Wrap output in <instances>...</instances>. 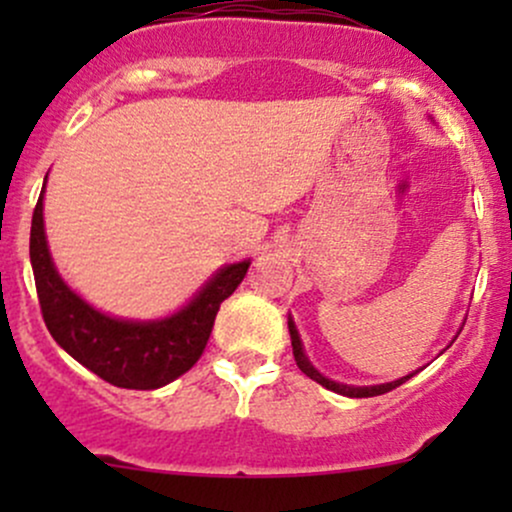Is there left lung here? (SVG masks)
I'll use <instances>...</instances> for the list:
<instances>
[{"instance_id": "1", "label": "left lung", "mask_w": 512, "mask_h": 512, "mask_svg": "<svg viewBox=\"0 0 512 512\" xmlns=\"http://www.w3.org/2000/svg\"><path fill=\"white\" fill-rule=\"evenodd\" d=\"M289 332H291V346H293V358H296V366L303 370L305 375H308L310 380H315V383H320L322 387H327V390L332 392H339V395H346V397H375V395H385V392L395 390V387H399L402 383H407V380L411 378V375H407V378H399L395 380V383H385V385H373V387H349V385H339L334 383V380L330 378H322L317 370L310 366V361L305 358L303 354V344H301V337H298V330L296 325H293V320H289Z\"/></svg>"}]
</instances>
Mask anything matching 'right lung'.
Returning <instances> with one entry per match:
<instances>
[{
  "label": "right lung",
  "instance_id": "right-lung-1",
  "mask_svg": "<svg viewBox=\"0 0 512 512\" xmlns=\"http://www.w3.org/2000/svg\"><path fill=\"white\" fill-rule=\"evenodd\" d=\"M31 264L40 313L52 339L105 383L127 390H156L195 366L221 303L238 289L250 267V262H240L221 269L195 301L161 322L115 320L81 301L57 274L45 240L43 192L33 209Z\"/></svg>",
  "mask_w": 512,
  "mask_h": 512
}]
</instances>
